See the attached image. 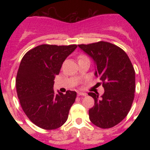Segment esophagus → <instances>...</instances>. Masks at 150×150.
<instances>
[{"instance_id":"esophagus-1","label":"esophagus","mask_w":150,"mask_h":150,"mask_svg":"<svg viewBox=\"0 0 150 150\" xmlns=\"http://www.w3.org/2000/svg\"><path fill=\"white\" fill-rule=\"evenodd\" d=\"M78 95L79 96H86V93H85V92H78Z\"/></svg>"}]
</instances>
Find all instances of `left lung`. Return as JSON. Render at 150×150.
<instances>
[{
    "label": "left lung",
    "mask_w": 150,
    "mask_h": 150,
    "mask_svg": "<svg viewBox=\"0 0 150 150\" xmlns=\"http://www.w3.org/2000/svg\"><path fill=\"white\" fill-rule=\"evenodd\" d=\"M95 63V76L103 83L104 94L89 92L95 106L88 110L96 126L109 128L122 121L132 105L135 91V72L132 62L121 48L100 41L78 45Z\"/></svg>",
    "instance_id": "obj_1"
}]
</instances>
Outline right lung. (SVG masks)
<instances>
[{"label":"right lung","instance_id":"1","mask_svg":"<svg viewBox=\"0 0 150 150\" xmlns=\"http://www.w3.org/2000/svg\"><path fill=\"white\" fill-rule=\"evenodd\" d=\"M76 45L36 46L24 55L17 73L16 86L21 106L29 120L46 130L59 128L65 123L76 92L64 95L54 91V79L62 64L76 50Z\"/></svg>","mask_w":150,"mask_h":150}]
</instances>
